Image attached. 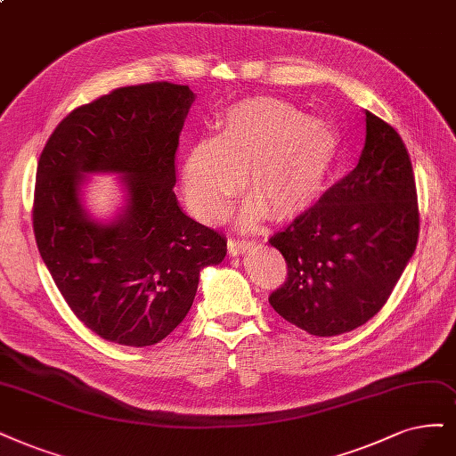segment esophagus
Here are the masks:
<instances>
[{
    "label": "esophagus",
    "instance_id": "1",
    "mask_svg": "<svg viewBox=\"0 0 456 456\" xmlns=\"http://www.w3.org/2000/svg\"><path fill=\"white\" fill-rule=\"evenodd\" d=\"M250 247H253V243L247 241V240H240V238H238V240L232 238V240L228 241V250H230L232 256H238V255L245 253V250H248Z\"/></svg>",
    "mask_w": 456,
    "mask_h": 456
}]
</instances>
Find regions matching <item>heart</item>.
Wrapping results in <instances>:
<instances>
[{
  "mask_svg": "<svg viewBox=\"0 0 456 456\" xmlns=\"http://www.w3.org/2000/svg\"><path fill=\"white\" fill-rule=\"evenodd\" d=\"M341 152L338 128L326 118L272 98L230 107L218 137L200 139L183 164L184 192L191 208L208 221L223 216L243 177L245 192L238 216L255 224L272 211L290 218L315 203Z\"/></svg>",
  "mask_w": 456,
  "mask_h": 456,
  "instance_id": "1",
  "label": "heart"
}]
</instances>
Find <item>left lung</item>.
<instances>
[{
	"label": "left lung",
	"mask_w": 456,
	"mask_h": 456,
	"mask_svg": "<svg viewBox=\"0 0 456 456\" xmlns=\"http://www.w3.org/2000/svg\"><path fill=\"white\" fill-rule=\"evenodd\" d=\"M419 223L410 152L390 124L366 111L356 167L270 238L287 262L272 307L319 338L366 324L413 256Z\"/></svg>",
	"instance_id": "1"
}]
</instances>
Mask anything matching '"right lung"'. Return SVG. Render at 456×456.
<instances>
[{
	"label": "right lung",
	"instance_id": "right-lung-1",
	"mask_svg": "<svg viewBox=\"0 0 456 456\" xmlns=\"http://www.w3.org/2000/svg\"><path fill=\"white\" fill-rule=\"evenodd\" d=\"M194 92L167 81L122 86L73 109L37 164L34 233L73 315L128 347L162 341L183 322L200 272L221 264L226 238L186 216L174 192L175 152ZM125 175L129 203L111 225L82 209L85 173Z\"/></svg>",
	"mask_w": 456,
	"mask_h": 456
}]
</instances>
